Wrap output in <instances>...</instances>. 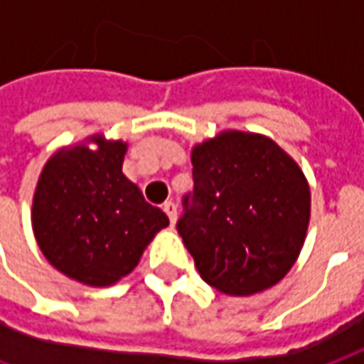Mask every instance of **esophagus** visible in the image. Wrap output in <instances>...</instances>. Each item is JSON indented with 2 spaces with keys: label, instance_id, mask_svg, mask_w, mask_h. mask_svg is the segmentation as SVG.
I'll return each instance as SVG.
<instances>
[{
  "label": "esophagus",
  "instance_id": "obj_1",
  "mask_svg": "<svg viewBox=\"0 0 364 364\" xmlns=\"http://www.w3.org/2000/svg\"><path fill=\"white\" fill-rule=\"evenodd\" d=\"M163 211L167 213V218H169L171 225H175V221H177V205H175L173 201H167V203L163 205Z\"/></svg>",
  "mask_w": 364,
  "mask_h": 364
}]
</instances>
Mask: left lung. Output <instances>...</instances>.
<instances>
[{
  "label": "left lung",
  "mask_w": 364,
  "mask_h": 364,
  "mask_svg": "<svg viewBox=\"0 0 364 364\" xmlns=\"http://www.w3.org/2000/svg\"><path fill=\"white\" fill-rule=\"evenodd\" d=\"M191 163L177 232L201 278L230 296L280 282L310 221V187L294 159L264 134L223 131L195 144Z\"/></svg>",
  "instance_id": "obj_1"
}]
</instances>
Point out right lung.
Wrapping results in <instances>:
<instances>
[{"instance_id":"1","label":"right lung","mask_w":364,"mask_h":364,"mask_svg":"<svg viewBox=\"0 0 364 364\" xmlns=\"http://www.w3.org/2000/svg\"><path fill=\"white\" fill-rule=\"evenodd\" d=\"M66 146L44 165L33 193L32 228L46 259L86 286H112L131 274L169 218L144 201L122 173L127 143Z\"/></svg>"}]
</instances>
